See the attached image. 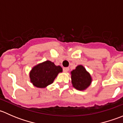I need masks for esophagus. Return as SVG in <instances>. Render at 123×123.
<instances>
[{
    "label": "esophagus",
    "instance_id": "obj_1",
    "mask_svg": "<svg viewBox=\"0 0 123 123\" xmlns=\"http://www.w3.org/2000/svg\"><path fill=\"white\" fill-rule=\"evenodd\" d=\"M63 71H64V72H65V73H67V72L69 71V68H67V67L64 68H63Z\"/></svg>",
    "mask_w": 123,
    "mask_h": 123
}]
</instances>
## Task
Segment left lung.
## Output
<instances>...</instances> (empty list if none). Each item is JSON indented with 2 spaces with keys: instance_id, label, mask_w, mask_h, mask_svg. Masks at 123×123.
<instances>
[{
  "instance_id": "obj_1",
  "label": "left lung",
  "mask_w": 123,
  "mask_h": 123,
  "mask_svg": "<svg viewBox=\"0 0 123 123\" xmlns=\"http://www.w3.org/2000/svg\"><path fill=\"white\" fill-rule=\"evenodd\" d=\"M73 87L80 91L86 90L92 82L90 73L82 65H79L70 73Z\"/></svg>"
}]
</instances>
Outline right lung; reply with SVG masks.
<instances>
[{
  "instance_id": "add662e5",
  "label": "right lung",
  "mask_w": 123,
  "mask_h": 123,
  "mask_svg": "<svg viewBox=\"0 0 123 123\" xmlns=\"http://www.w3.org/2000/svg\"><path fill=\"white\" fill-rule=\"evenodd\" d=\"M62 72L61 67L47 60L33 67L29 73L30 82L38 88H45L51 85L58 74Z\"/></svg>"
}]
</instances>
